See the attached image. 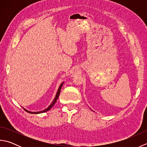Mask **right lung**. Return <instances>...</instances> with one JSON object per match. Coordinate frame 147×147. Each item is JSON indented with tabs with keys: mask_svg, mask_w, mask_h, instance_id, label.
Segmentation results:
<instances>
[{
	"mask_svg": "<svg viewBox=\"0 0 147 147\" xmlns=\"http://www.w3.org/2000/svg\"><path fill=\"white\" fill-rule=\"evenodd\" d=\"M62 85H63V83H62L61 84V86H59V89H58V91H57V94H56L54 100H53V102H52V104H51V105H50L49 106V107H48L46 109H45V110H43V111H40V112H30V111H28L26 110L25 109L23 108L24 110L26 112H29V113H31V114H40V113H43V112H47V111H49L50 109H51L52 107V106L55 104V103L56 102V101H57V98H58V97H59V94H60L61 90V88H62Z\"/></svg>",
	"mask_w": 147,
	"mask_h": 147,
	"instance_id": "add662e5",
	"label": "right lung"
}]
</instances>
